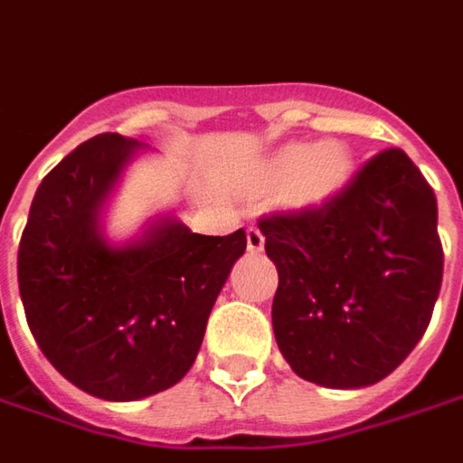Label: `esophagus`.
<instances>
[{
	"instance_id": "obj_1",
	"label": "esophagus",
	"mask_w": 463,
	"mask_h": 463,
	"mask_svg": "<svg viewBox=\"0 0 463 463\" xmlns=\"http://www.w3.org/2000/svg\"><path fill=\"white\" fill-rule=\"evenodd\" d=\"M247 250H250L251 254H260V251L264 250V237L257 226H250V229H247Z\"/></svg>"
}]
</instances>
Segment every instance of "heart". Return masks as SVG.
<instances>
[{"instance_id": "heart-1", "label": "heart", "mask_w": 463, "mask_h": 463, "mask_svg": "<svg viewBox=\"0 0 463 463\" xmlns=\"http://www.w3.org/2000/svg\"><path fill=\"white\" fill-rule=\"evenodd\" d=\"M353 151L343 140L285 143L262 164L264 189H285L292 212H317L335 201L353 178Z\"/></svg>"}]
</instances>
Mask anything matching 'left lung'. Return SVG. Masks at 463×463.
Listing matches in <instances>:
<instances>
[{
  "label": "left lung",
  "instance_id": "obj_1",
  "mask_svg": "<svg viewBox=\"0 0 463 463\" xmlns=\"http://www.w3.org/2000/svg\"><path fill=\"white\" fill-rule=\"evenodd\" d=\"M436 196L401 148L378 153L317 212L260 219L279 274L272 327L299 378L365 388L416 347L441 289Z\"/></svg>",
  "mask_w": 463,
  "mask_h": 463
}]
</instances>
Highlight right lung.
<instances>
[{"label":"right lung","instance_id":"obj_1","mask_svg":"<svg viewBox=\"0 0 463 463\" xmlns=\"http://www.w3.org/2000/svg\"><path fill=\"white\" fill-rule=\"evenodd\" d=\"M146 151L118 133L85 140L43 178L19 241V295L37 345L103 401H140L189 373L247 250L244 229L203 237L174 213H156L126 241L108 237V201Z\"/></svg>","mask_w":463,"mask_h":463}]
</instances>
